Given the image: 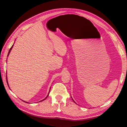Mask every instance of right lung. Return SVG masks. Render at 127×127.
<instances>
[{
    "label": "right lung",
    "instance_id": "obj_1",
    "mask_svg": "<svg viewBox=\"0 0 127 127\" xmlns=\"http://www.w3.org/2000/svg\"><path fill=\"white\" fill-rule=\"evenodd\" d=\"M13 45L12 46V47H11V48H10V50H9V52H8V55H9V53H10V50H11V49H12V48H13ZM48 96H47V97H48ZM45 99H44V100H44ZM43 100H42V101H43Z\"/></svg>",
    "mask_w": 127,
    "mask_h": 127
}]
</instances>
